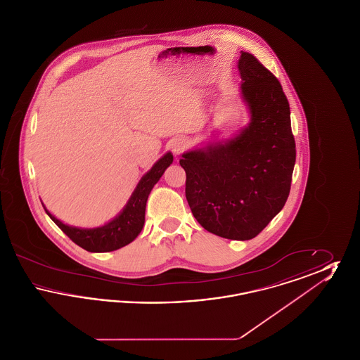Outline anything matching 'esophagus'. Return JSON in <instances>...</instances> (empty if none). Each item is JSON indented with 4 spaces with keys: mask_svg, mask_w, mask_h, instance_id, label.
<instances>
[{
    "mask_svg": "<svg viewBox=\"0 0 360 360\" xmlns=\"http://www.w3.org/2000/svg\"><path fill=\"white\" fill-rule=\"evenodd\" d=\"M186 147H188V140L184 137H178L172 141V150L175 155L182 154Z\"/></svg>",
    "mask_w": 360,
    "mask_h": 360,
    "instance_id": "obj_1",
    "label": "esophagus"
}]
</instances>
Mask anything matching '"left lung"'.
Listing matches in <instances>:
<instances>
[{"instance_id": "obj_1", "label": "left lung", "mask_w": 360, "mask_h": 360, "mask_svg": "<svg viewBox=\"0 0 360 360\" xmlns=\"http://www.w3.org/2000/svg\"><path fill=\"white\" fill-rule=\"evenodd\" d=\"M250 125L228 141L182 155L186 200L206 231L231 240L257 236L289 197L295 163L290 106L282 85L252 53L239 59Z\"/></svg>"}]
</instances>
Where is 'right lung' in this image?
<instances>
[{
    "mask_svg": "<svg viewBox=\"0 0 360 360\" xmlns=\"http://www.w3.org/2000/svg\"><path fill=\"white\" fill-rule=\"evenodd\" d=\"M172 163V155L170 153L160 158L154 165V167L147 172L139 182L132 197L124 207L120 214L110 223L93 228V229H81L75 226L65 225L44 207L46 213L50 216L53 223L56 224L70 239L77 245L82 247L89 252H109L119 250L121 247L129 244L136 239L144 225L146 204L147 198L154 188L155 184L160 179L165 170Z\"/></svg>",
    "mask_w": 360,
    "mask_h": 360,
    "instance_id": "right-lung-1",
    "label": "right lung"
}]
</instances>
